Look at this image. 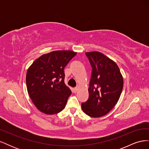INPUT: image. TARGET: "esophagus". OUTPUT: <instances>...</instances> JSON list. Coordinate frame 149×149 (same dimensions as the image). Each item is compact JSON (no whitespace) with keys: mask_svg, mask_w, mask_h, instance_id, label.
Segmentation results:
<instances>
[{"mask_svg":"<svg viewBox=\"0 0 149 149\" xmlns=\"http://www.w3.org/2000/svg\"><path fill=\"white\" fill-rule=\"evenodd\" d=\"M78 87H75L74 89H73V91H74V93H76L78 91Z\"/></svg>","mask_w":149,"mask_h":149,"instance_id":"34e87169","label":"esophagus"}]
</instances>
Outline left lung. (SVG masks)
<instances>
[{
  "label": "left lung",
  "instance_id": "1",
  "mask_svg": "<svg viewBox=\"0 0 149 149\" xmlns=\"http://www.w3.org/2000/svg\"><path fill=\"white\" fill-rule=\"evenodd\" d=\"M92 66L88 89L89 98L81 104L83 112L92 118H100L110 112L119 101L124 80L119 67L98 52H86Z\"/></svg>",
  "mask_w": 149,
  "mask_h": 149
}]
</instances>
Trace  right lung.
Masks as SVG:
<instances>
[{"label": "right lung", "mask_w": 149, "mask_h": 149, "mask_svg": "<svg viewBox=\"0 0 149 149\" xmlns=\"http://www.w3.org/2000/svg\"><path fill=\"white\" fill-rule=\"evenodd\" d=\"M77 53L58 50L40 56L29 68L26 84L29 96L44 114H55L65 107L71 91L64 82L65 66Z\"/></svg>", "instance_id": "right-lung-1"}]
</instances>
